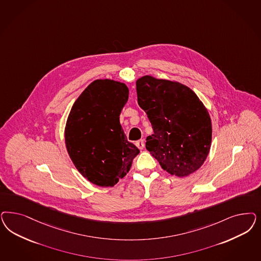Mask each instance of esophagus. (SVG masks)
<instances>
[{
  "mask_svg": "<svg viewBox=\"0 0 261 261\" xmlns=\"http://www.w3.org/2000/svg\"><path fill=\"white\" fill-rule=\"evenodd\" d=\"M135 145H136L137 148L140 149V150H143L144 147H145V143H144L143 140H138V141H136Z\"/></svg>",
  "mask_w": 261,
  "mask_h": 261,
  "instance_id": "obj_1",
  "label": "esophagus"
}]
</instances>
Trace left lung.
<instances>
[{"mask_svg":"<svg viewBox=\"0 0 261 261\" xmlns=\"http://www.w3.org/2000/svg\"><path fill=\"white\" fill-rule=\"evenodd\" d=\"M137 101L153 134L146 149L163 170L187 177L203 164L211 151V115L192 89L175 81L147 75L136 81Z\"/></svg>","mask_w":261,"mask_h":261,"instance_id":"8db88e82","label":"left lung"}]
</instances>
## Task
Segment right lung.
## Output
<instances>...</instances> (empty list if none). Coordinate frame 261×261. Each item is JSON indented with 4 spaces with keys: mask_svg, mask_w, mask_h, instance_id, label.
I'll return each mask as SVG.
<instances>
[{
    "mask_svg": "<svg viewBox=\"0 0 261 261\" xmlns=\"http://www.w3.org/2000/svg\"><path fill=\"white\" fill-rule=\"evenodd\" d=\"M128 99L126 84L96 80L74 102L64 130L68 154L93 185L111 187L123 178L139 153L126 140L120 114Z\"/></svg>",
    "mask_w": 261,
    "mask_h": 261,
    "instance_id": "add662e5",
    "label": "right lung"
}]
</instances>
